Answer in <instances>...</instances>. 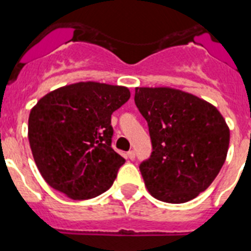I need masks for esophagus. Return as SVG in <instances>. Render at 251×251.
Here are the masks:
<instances>
[{"label": "esophagus", "instance_id": "34e87169", "mask_svg": "<svg viewBox=\"0 0 251 251\" xmlns=\"http://www.w3.org/2000/svg\"><path fill=\"white\" fill-rule=\"evenodd\" d=\"M127 158L130 159V160H134V159H135V151H134V150H130V151L127 152Z\"/></svg>", "mask_w": 251, "mask_h": 251}]
</instances>
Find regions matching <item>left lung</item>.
I'll use <instances>...</instances> for the list:
<instances>
[{
  "label": "left lung",
  "instance_id": "obj_1",
  "mask_svg": "<svg viewBox=\"0 0 251 251\" xmlns=\"http://www.w3.org/2000/svg\"><path fill=\"white\" fill-rule=\"evenodd\" d=\"M135 104L149 127L152 151L140 163L156 200L184 203L207 189L227 155L230 131L216 107L172 88H135Z\"/></svg>",
  "mask_w": 251,
  "mask_h": 251
}]
</instances>
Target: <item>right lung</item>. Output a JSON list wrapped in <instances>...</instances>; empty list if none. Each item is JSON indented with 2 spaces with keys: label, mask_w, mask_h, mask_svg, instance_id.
<instances>
[{
  "label": "right lung",
  "mask_w": 251,
  "mask_h": 251,
  "mask_svg": "<svg viewBox=\"0 0 251 251\" xmlns=\"http://www.w3.org/2000/svg\"><path fill=\"white\" fill-rule=\"evenodd\" d=\"M130 99L126 87L80 82L48 93L29 116V141L39 172L72 200L107 191L125 159L112 149L111 115Z\"/></svg>",
  "instance_id": "1"
}]
</instances>
